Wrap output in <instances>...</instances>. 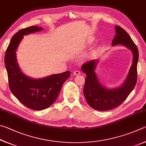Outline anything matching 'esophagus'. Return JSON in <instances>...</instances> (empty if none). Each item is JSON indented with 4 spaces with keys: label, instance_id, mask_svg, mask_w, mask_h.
<instances>
[{
    "label": "esophagus",
    "instance_id": "esophagus-1",
    "mask_svg": "<svg viewBox=\"0 0 146 146\" xmlns=\"http://www.w3.org/2000/svg\"><path fill=\"white\" fill-rule=\"evenodd\" d=\"M74 75H80V74H81V72L80 71V70H75L74 72Z\"/></svg>",
    "mask_w": 146,
    "mask_h": 146
}]
</instances>
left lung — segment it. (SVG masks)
Returning a JSON list of instances; mask_svg holds the SVG:
<instances>
[{"mask_svg":"<svg viewBox=\"0 0 146 146\" xmlns=\"http://www.w3.org/2000/svg\"><path fill=\"white\" fill-rule=\"evenodd\" d=\"M115 36L112 45L121 44L131 50L133 54L132 65L124 83L119 87L107 88L101 85L96 73L99 59L93 60L81 66V69L86 74L83 88L84 96L89 106L100 111L113 109L123 103L135 86L137 80V63L139 50L129 35L122 27L116 25Z\"/></svg>","mask_w":146,"mask_h":146,"instance_id":"obj_1","label":"left lung"}]
</instances>
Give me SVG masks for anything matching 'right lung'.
Instances as JSON below:
<instances>
[{"instance_id":"obj_1","label":"right lung","mask_w":146,"mask_h":146,"mask_svg":"<svg viewBox=\"0 0 146 146\" xmlns=\"http://www.w3.org/2000/svg\"><path fill=\"white\" fill-rule=\"evenodd\" d=\"M42 27L31 26L18 31L12 37L4 58L10 90L20 103L34 110H42L52 105L71 72L34 79L24 74L17 60L16 51L24 35L39 32Z\"/></svg>"}]
</instances>
